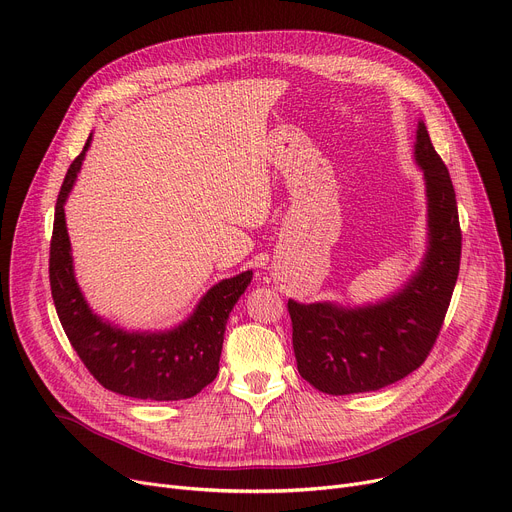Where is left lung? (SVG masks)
Here are the masks:
<instances>
[{"label": "left lung", "mask_w": 512, "mask_h": 512, "mask_svg": "<svg viewBox=\"0 0 512 512\" xmlns=\"http://www.w3.org/2000/svg\"><path fill=\"white\" fill-rule=\"evenodd\" d=\"M414 162L424 176L426 250L396 291L361 305L289 299L299 375L330 396L377 391L416 371L435 344L457 283L461 229L449 170L418 121Z\"/></svg>", "instance_id": "obj_1"}]
</instances>
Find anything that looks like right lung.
I'll return each mask as SVG.
<instances>
[{"instance_id": "right-lung-1", "label": "right lung", "mask_w": 512, "mask_h": 512, "mask_svg": "<svg viewBox=\"0 0 512 512\" xmlns=\"http://www.w3.org/2000/svg\"><path fill=\"white\" fill-rule=\"evenodd\" d=\"M92 145L69 166L51 240V293L61 326L88 371L110 391L127 398L176 402L207 387L219 371L225 324L233 305L252 283V270L213 285L180 324L166 330H125L96 313L75 279L65 203Z\"/></svg>"}]
</instances>
